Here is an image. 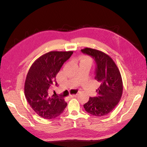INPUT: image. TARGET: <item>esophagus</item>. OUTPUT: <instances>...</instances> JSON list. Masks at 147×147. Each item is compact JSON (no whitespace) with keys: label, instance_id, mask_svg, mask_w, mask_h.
I'll use <instances>...</instances> for the list:
<instances>
[{"label":"esophagus","instance_id":"esophagus-1","mask_svg":"<svg viewBox=\"0 0 147 147\" xmlns=\"http://www.w3.org/2000/svg\"><path fill=\"white\" fill-rule=\"evenodd\" d=\"M77 95V94H72V95H70V97H76Z\"/></svg>","mask_w":147,"mask_h":147}]
</instances>
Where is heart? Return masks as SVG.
<instances>
[{
	"instance_id": "b5f03b06",
	"label": "heart",
	"mask_w": 147,
	"mask_h": 147,
	"mask_svg": "<svg viewBox=\"0 0 147 147\" xmlns=\"http://www.w3.org/2000/svg\"><path fill=\"white\" fill-rule=\"evenodd\" d=\"M78 60L80 62H84V61H87V62H90V63H91V59L90 57H88L87 56H80L78 57Z\"/></svg>"
}]
</instances>
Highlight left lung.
<instances>
[{
	"label": "left lung",
	"mask_w": 147,
	"mask_h": 147,
	"mask_svg": "<svg viewBox=\"0 0 147 147\" xmlns=\"http://www.w3.org/2000/svg\"><path fill=\"white\" fill-rule=\"evenodd\" d=\"M81 51L94 59L95 79L100 83L96 90L97 96L90 97L83 107L94 116H105L112 112L121 99L123 90L121 74L113 60L105 53L90 48Z\"/></svg>",
	"instance_id": "obj_1"
}]
</instances>
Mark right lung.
<instances>
[{
	"instance_id": "right-lung-1",
	"label": "right lung",
	"mask_w": 147,
	"mask_h": 147,
	"mask_svg": "<svg viewBox=\"0 0 147 147\" xmlns=\"http://www.w3.org/2000/svg\"><path fill=\"white\" fill-rule=\"evenodd\" d=\"M72 54V51L48 52L38 57L30 67L25 81L24 94L31 108L40 117L48 119L56 118L67 107L63 97L56 94L51 96L49 88Z\"/></svg>"
}]
</instances>
